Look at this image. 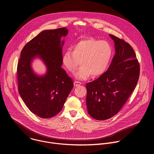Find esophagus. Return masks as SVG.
I'll list each match as a JSON object with an SVG mask.
<instances>
[{"label":"esophagus","mask_w":154,"mask_h":154,"mask_svg":"<svg viewBox=\"0 0 154 154\" xmlns=\"http://www.w3.org/2000/svg\"><path fill=\"white\" fill-rule=\"evenodd\" d=\"M81 84H82V83L80 82H79V81H75V82H74V85L75 86H79V85H80Z\"/></svg>","instance_id":"34e87169"}]
</instances>
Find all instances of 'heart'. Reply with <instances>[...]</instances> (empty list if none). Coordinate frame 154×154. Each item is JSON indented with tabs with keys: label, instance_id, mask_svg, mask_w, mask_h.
Wrapping results in <instances>:
<instances>
[{
	"label": "heart",
	"instance_id": "obj_1",
	"mask_svg": "<svg viewBox=\"0 0 154 154\" xmlns=\"http://www.w3.org/2000/svg\"><path fill=\"white\" fill-rule=\"evenodd\" d=\"M113 55V48L106 41L90 38L80 40L72 47V52L66 51L62 57L64 68L73 73L79 65L75 77L85 80L91 75L96 77L107 69Z\"/></svg>",
	"mask_w": 154,
	"mask_h": 154
}]
</instances>
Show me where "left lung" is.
Masks as SVG:
<instances>
[{
  "mask_svg": "<svg viewBox=\"0 0 154 154\" xmlns=\"http://www.w3.org/2000/svg\"><path fill=\"white\" fill-rule=\"evenodd\" d=\"M115 42V55L108 70L86 85L88 112L97 120L116 115L137 85L140 67L136 54L123 39L109 35Z\"/></svg>",
  "mask_w": 154,
  "mask_h": 154,
  "instance_id": "left-lung-1",
  "label": "left lung"
}]
</instances>
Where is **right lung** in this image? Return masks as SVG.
I'll use <instances>...</instances> for the list:
<instances>
[{
	"instance_id": "right-lung-1",
	"label": "right lung",
	"mask_w": 154,
	"mask_h": 154,
	"mask_svg": "<svg viewBox=\"0 0 154 154\" xmlns=\"http://www.w3.org/2000/svg\"><path fill=\"white\" fill-rule=\"evenodd\" d=\"M66 27L41 32L28 42L20 52L17 66L19 93L30 110L42 118H50L63 108L74 87L72 80L61 68V36ZM39 56L45 62L47 73L39 77L33 72L31 61Z\"/></svg>"
}]
</instances>
